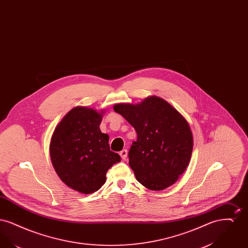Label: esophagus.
Returning <instances> with one entry per match:
<instances>
[{
    "instance_id": "obj_1",
    "label": "esophagus",
    "mask_w": 248,
    "mask_h": 248,
    "mask_svg": "<svg viewBox=\"0 0 248 248\" xmlns=\"http://www.w3.org/2000/svg\"><path fill=\"white\" fill-rule=\"evenodd\" d=\"M120 156L122 157L123 160H126V157H127V150H123L120 152Z\"/></svg>"
}]
</instances>
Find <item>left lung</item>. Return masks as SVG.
Instances as JSON below:
<instances>
[{
	"label": "left lung",
	"instance_id": "obj_1",
	"mask_svg": "<svg viewBox=\"0 0 248 248\" xmlns=\"http://www.w3.org/2000/svg\"><path fill=\"white\" fill-rule=\"evenodd\" d=\"M113 109L137 131L128 158L138 181L152 190L174 184L191 157L193 140L188 122L158 96L138 105L117 104Z\"/></svg>",
	"mask_w": 248,
	"mask_h": 248
}]
</instances>
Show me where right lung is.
<instances>
[{"label":"right lung","instance_id":"add662e5","mask_svg":"<svg viewBox=\"0 0 248 248\" xmlns=\"http://www.w3.org/2000/svg\"><path fill=\"white\" fill-rule=\"evenodd\" d=\"M102 114L76 107L61 120L50 142V157L60 179L81 193H93L106 181L107 171L121 161L109 150L99 124Z\"/></svg>","mask_w":248,"mask_h":248}]
</instances>
